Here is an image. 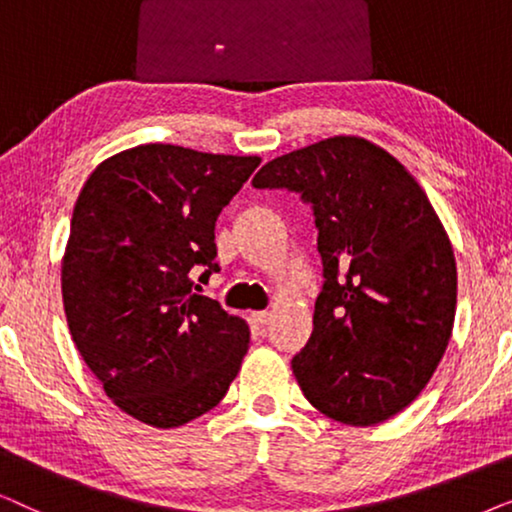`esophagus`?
Returning <instances> with one entry per match:
<instances>
[{
  "label": "esophagus",
  "instance_id": "34e87169",
  "mask_svg": "<svg viewBox=\"0 0 512 512\" xmlns=\"http://www.w3.org/2000/svg\"><path fill=\"white\" fill-rule=\"evenodd\" d=\"M251 321H254L256 326H265L270 321V312H265V310H261V312H251Z\"/></svg>",
  "mask_w": 512,
  "mask_h": 512
}]
</instances>
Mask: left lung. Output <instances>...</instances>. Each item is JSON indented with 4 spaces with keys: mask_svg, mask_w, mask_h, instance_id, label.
<instances>
[{
    "mask_svg": "<svg viewBox=\"0 0 512 512\" xmlns=\"http://www.w3.org/2000/svg\"><path fill=\"white\" fill-rule=\"evenodd\" d=\"M251 184L298 193L319 233L324 284L291 361L305 398L352 426L398 415L436 373L457 310L454 251L422 186L361 137L286 153Z\"/></svg>",
    "mask_w": 512,
    "mask_h": 512,
    "instance_id": "left-lung-1",
    "label": "left lung"
}]
</instances>
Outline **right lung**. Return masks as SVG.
<instances>
[{
  "instance_id": "right-lung-1",
  "label": "right lung",
  "mask_w": 512,
  "mask_h": 512,
  "mask_svg": "<svg viewBox=\"0 0 512 512\" xmlns=\"http://www.w3.org/2000/svg\"><path fill=\"white\" fill-rule=\"evenodd\" d=\"M256 156L144 144L104 160L74 205L62 258L69 333L107 396L139 422L172 429L226 396L249 326L191 291L209 277L214 228Z\"/></svg>"
}]
</instances>
